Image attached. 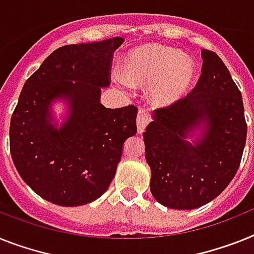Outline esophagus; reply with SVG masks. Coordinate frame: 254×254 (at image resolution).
<instances>
[{
    "instance_id": "1",
    "label": "esophagus",
    "mask_w": 254,
    "mask_h": 254,
    "mask_svg": "<svg viewBox=\"0 0 254 254\" xmlns=\"http://www.w3.org/2000/svg\"><path fill=\"white\" fill-rule=\"evenodd\" d=\"M151 121V116L148 114V111L140 108L138 111V116H137V127H138V133L142 134L146 129V127L148 125V123Z\"/></svg>"
}]
</instances>
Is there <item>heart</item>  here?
<instances>
[{"mask_svg":"<svg viewBox=\"0 0 254 254\" xmlns=\"http://www.w3.org/2000/svg\"><path fill=\"white\" fill-rule=\"evenodd\" d=\"M195 63L176 49L163 45H144L127 53L123 62V77L133 86L150 84L148 99L165 107L180 101L192 84Z\"/></svg>","mask_w":254,"mask_h":254,"instance_id":"b5f03b06","label":"heart"}]
</instances>
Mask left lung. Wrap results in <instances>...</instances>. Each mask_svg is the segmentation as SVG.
<instances>
[{
    "label": "left lung",
    "instance_id": "1",
    "mask_svg": "<svg viewBox=\"0 0 254 254\" xmlns=\"http://www.w3.org/2000/svg\"><path fill=\"white\" fill-rule=\"evenodd\" d=\"M201 58L196 86L155 110L143 133L151 192L172 209H195L216 199L239 169L246 146L242 93L216 53L204 49ZM196 130L199 135L189 142Z\"/></svg>",
    "mask_w": 254,
    "mask_h": 254
}]
</instances>
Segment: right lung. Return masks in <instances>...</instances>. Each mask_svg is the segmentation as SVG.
Wrapping results in <instances>:
<instances>
[{
    "mask_svg": "<svg viewBox=\"0 0 254 254\" xmlns=\"http://www.w3.org/2000/svg\"><path fill=\"white\" fill-rule=\"evenodd\" d=\"M114 37L65 45L53 51L25 81L10 121V152L18 173L37 195L62 206L91 203L107 191L124 142L137 133V107L106 108L101 89L110 85ZM67 102L59 128L51 104Z\"/></svg>",
    "mask_w": 254,
    "mask_h": 254,
    "instance_id": "right-lung-1",
    "label": "right lung"
}]
</instances>
